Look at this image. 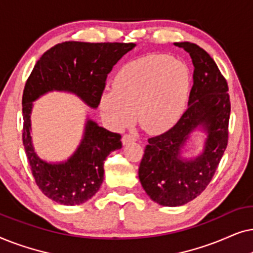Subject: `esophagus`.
I'll list each match as a JSON object with an SVG mask.
<instances>
[{
	"label": "esophagus",
	"mask_w": 253,
	"mask_h": 253,
	"mask_svg": "<svg viewBox=\"0 0 253 253\" xmlns=\"http://www.w3.org/2000/svg\"><path fill=\"white\" fill-rule=\"evenodd\" d=\"M136 140H137V137L133 136V134H130V133L123 134V137H122L123 145H126V144L131 143V141H136Z\"/></svg>",
	"instance_id": "obj_1"
}]
</instances>
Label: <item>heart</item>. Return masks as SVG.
<instances>
[{
	"instance_id": "1",
	"label": "heart",
	"mask_w": 253,
	"mask_h": 253,
	"mask_svg": "<svg viewBox=\"0 0 253 253\" xmlns=\"http://www.w3.org/2000/svg\"><path fill=\"white\" fill-rule=\"evenodd\" d=\"M189 91L188 67L168 55L152 54L124 65L114 88L103 92L100 106L113 126H129L137 113L141 129L159 133L177 122Z\"/></svg>"
}]
</instances>
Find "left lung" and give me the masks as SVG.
<instances>
[{
	"label": "left lung",
	"instance_id": "8db88e82",
	"mask_svg": "<svg viewBox=\"0 0 253 253\" xmlns=\"http://www.w3.org/2000/svg\"><path fill=\"white\" fill-rule=\"evenodd\" d=\"M192 58L193 85L189 107L171 129L148 139L139 179L148 197L162 206H181L199 196L212 181L228 144L230 100L226 78L210 54L191 42H176ZM198 126L208 132L204 152L180 158V148Z\"/></svg>",
	"mask_w": 253,
	"mask_h": 253
}]
</instances>
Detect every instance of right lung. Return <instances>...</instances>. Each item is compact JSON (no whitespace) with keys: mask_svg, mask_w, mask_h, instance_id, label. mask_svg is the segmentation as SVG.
Wrapping results in <instances>:
<instances>
[{"mask_svg":"<svg viewBox=\"0 0 253 253\" xmlns=\"http://www.w3.org/2000/svg\"><path fill=\"white\" fill-rule=\"evenodd\" d=\"M136 47L123 42L65 41L48 49L34 65L23 92V145L37 185L54 202L81 205L99 191L103 165L110 152L122 147L121 134L99 126L92 120L84 138L68 161L48 164L34 152L31 138L33 101L50 91L75 93L92 108L101 101L107 76L123 55Z\"/></svg>","mask_w":253,"mask_h":253,"instance_id":"1","label":"right lung"}]
</instances>
